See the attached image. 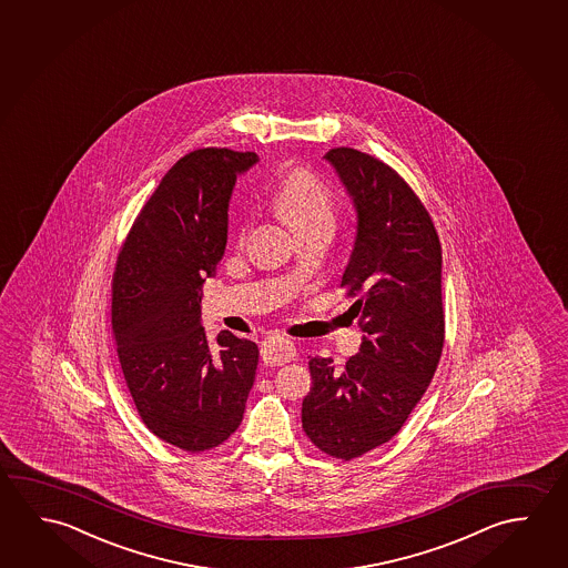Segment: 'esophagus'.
<instances>
[{
	"mask_svg": "<svg viewBox=\"0 0 568 568\" xmlns=\"http://www.w3.org/2000/svg\"><path fill=\"white\" fill-rule=\"evenodd\" d=\"M297 358V351L293 343H288L283 336H270L261 343V361L271 366L291 363Z\"/></svg>",
	"mask_w": 568,
	"mask_h": 568,
	"instance_id": "34e87169",
	"label": "esophagus"
}]
</instances>
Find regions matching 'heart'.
<instances>
[{
  "label": "heart",
  "instance_id": "heart-1",
  "mask_svg": "<svg viewBox=\"0 0 568 568\" xmlns=\"http://www.w3.org/2000/svg\"><path fill=\"white\" fill-rule=\"evenodd\" d=\"M275 205L298 235L318 227H335V194L308 168H293L285 174L275 190ZM247 225V220L240 224L237 240L245 237Z\"/></svg>",
  "mask_w": 568,
  "mask_h": 568
}]
</instances>
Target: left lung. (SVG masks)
<instances>
[{
  "mask_svg": "<svg viewBox=\"0 0 568 568\" xmlns=\"http://www.w3.org/2000/svg\"><path fill=\"white\" fill-rule=\"evenodd\" d=\"M336 168L358 214L353 255L341 287L361 316V353L343 368L311 358L313 386L301 419L326 456L351 462L400 432L428 390L444 336L442 245L426 205L386 162L338 146Z\"/></svg>",
  "mask_w": 568,
  "mask_h": 568,
  "instance_id": "left-lung-1",
  "label": "left lung"
}]
</instances>
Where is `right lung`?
<instances>
[{
    "instance_id": "add662e5",
    "label": "right lung",
    "mask_w": 568,
    "mask_h": 568,
    "mask_svg": "<svg viewBox=\"0 0 568 568\" xmlns=\"http://www.w3.org/2000/svg\"><path fill=\"white\" fill-rule=\"evenodd\" d=\"M255 162V152H187L140 210L112 273V335L132 402L154 436L190 454L240 428L255 378L257 344L222 331L210 346L200 325L235 178Z\"/></svg>"
}]
</instances>
